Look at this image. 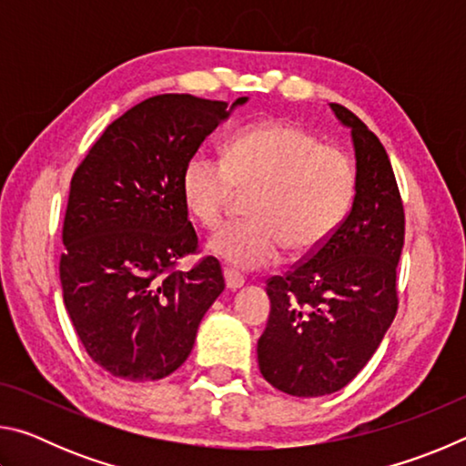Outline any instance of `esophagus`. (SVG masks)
Listing matches in <instances>:
<instances>
[{
    "label": "esophagus",
    "mask_w": 466,
    "mask_h": 466,
    "mask_svg": "<svg viewBox=\"0 0 466 466\" xmlns=\"http://www.w3.org/2000/svg\"><path fill=\"white\" fill-rule=\"evenodd\" d=\"M224 279H226V288L230 291H236L238 288L244 286V278L238 273H234L232 269H224Z\"/></svg>",
    "instance_id": "1"
}]
</instances>
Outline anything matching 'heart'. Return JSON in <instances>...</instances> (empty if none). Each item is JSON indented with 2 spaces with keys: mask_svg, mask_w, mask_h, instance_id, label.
<instances>
[{
  "mask_svg": "<svg viewBox=\"0 0 466 466\" xmlns=\"http://www.w3.org/2000/svg\"><path fill=\"white\" fill-rule=\"evenodd\" d=\"M236 188L248 197L252 218L228 222L209 236L208 250L234 269H261L286 247L310 252L343 222L356 195V170L341 149L288 121H261L234 133L224 157L195 152L180 191L203 226L224 218Z\"/></svg>",
  "mask_w": 466,
  "mask_h": 466,
  "instance_id": "b5f03b06",
  "label": "heart"
}]
</instances>
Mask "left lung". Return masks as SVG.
Listing matches in <instances>:
<instances>
[{"mask_svg": "<svg viewBox=\"0 0 466 466\" xmlns=\"http://www.w3.org/2000/svg\"><path fill=\"white\" fill-rule=\"evenodd\" d=\"M351 131L356 195L325 244L267 281L271 312L257 343L267 382L291 397L341 390L360 374L397 314L405 214L389 154L351 110L330 105Z\"/></svg>", "mask_w": 466, "mask_h": 466, "instance_id": "obj_1", "label": "left lung"}]
</instances>
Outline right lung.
Returning <instances> with one entry per match:
<instances>
[{
	"mask_svg": "<svg viewBox=\"0 0 466 466\" xmlns=\"http://www.w3.org/2000/svg\"><path fill=\"white\" fill-rule=\"evenodd\" d=\"M228 102L160 94L113 121L77 167L63 222V302L88 356L116 378L160 380L185 364L224 291L218 258L197 250L180 175L230 116Z\"/></svg>",
	"mask_w": 466,
	"mask_h": 466,
	"instance_id": "obj_1",
	"label": "right lung"
}]
</instances>
